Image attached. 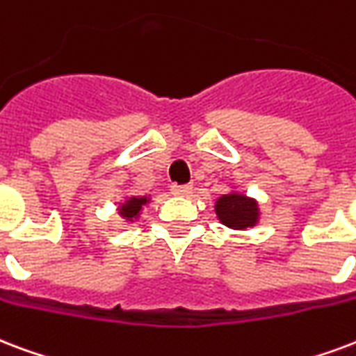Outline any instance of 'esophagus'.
Listing matches in <instances>:
<instances>
[{
    "label": "esophagus",
    "mask_w": 356,
    "mask_h": 356,
    "mask_svg": "<svg viewBox=\"0 0 356 356\" xmlns=\"http://www.w3.org/2000/svg\"><path fill=\"white\" fill-rule=\"evenodd\" d=\"M192 192V184H173L172 194L173 196H188Z\"/></svg>",
    "instance_id": "1"
}]
</instances>
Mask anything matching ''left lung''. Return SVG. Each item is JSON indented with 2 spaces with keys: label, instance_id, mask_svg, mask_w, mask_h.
<instances>
[{
  "label": "left lung",
  "instance_id": "obj_1",
  "mask_svg": "<svg viewBox=\"0 0 356 356\" xmlns=\"http://www.w3.org/2000/svg\"><path fill=\"white\" fill-rule=\"evenodd\" d=\"M214 213L224 226L238 232L254 227L259 222V205L256 200L237 190L222 194L214 203Z\"/></svg>",
  "mask_w": 356,
  "mask_h": 356
}]
</instances>
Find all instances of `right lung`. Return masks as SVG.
Here are the masks:
<instances>
[{"label": "right lung", "instance_id": "right-lung-1", "mask_svg": "<svg viewBox=\"0 0 356 356\" xmlns=\"http://www.w3.org/2000/svg\"><path fill=\"white\" fill-rule=\"evenodd\" d=\"M151 202V197L149 196H130L127 197L123 203H119V216L123 218L124 222H134L140 218V214H142V209Z\"/></svg>", "mask_w": 356, "mask_h": 356}]
</instances>
